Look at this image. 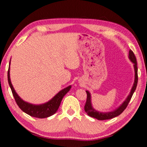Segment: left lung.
Wrapping results in <instances>:
<instances>
[{"label": "left lung", "mask_w": 147, "mask_h": 147, "mask_svg": "<svg viewBox=\"0 0 147 147\" xmlns=\"http://www.w3.org/2000/svg\"><path fill=\"white\" fill-rule=\"evenodd\" d=\"M129 58L131 60L132 62H133L134 64V71H135V79H134V83L132 88L131 92L129 94L127 99L123 102L122 104L120 105L119 108H117L115 110L111 112H107V113H102V112H99L96 111L95 109H94L92 106L91 105V98H90V94L89 93L88 91H86L87 93V100H86V103L85 105V111L89 116L91 117L95 118L97 120H108L113 119L114 117H116L119 116V115L121 114L122 112L125 110V109L127 108V106L129 104V101L131 99L132 96L135 90H136L137 87V83H138V67H137V61L136 58L135 57L133 51L131 50H129Z\"/></svg>", "instance_id": "8db88e82"}]
</instances>
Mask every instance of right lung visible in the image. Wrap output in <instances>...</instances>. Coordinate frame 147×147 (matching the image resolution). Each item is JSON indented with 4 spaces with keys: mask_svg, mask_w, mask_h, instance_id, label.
Wrapping results in <instances>:
<instances>
[{
    "mask_svg": "<svg viewBox=\"0 0 147 147\" xmlns=\"http://www.w3.org/2000/svg\"><path fill=\"white\" fill-rule=\"evenodd\" d=\"M7 80L9 85L11 91H12L14 98L15 99L16 104L18 105L19 108L23 111L28 115H29L34 117L39 118V119H43V118L50 117L55 113L56 111L58 110L62 98L69 91L70 88H71V86L70 85L69 87L64 88L61 91H60L56 96H55L50 100H49L48 102L45 103V104L40 105H34L30 104V103H28L27 102H25L16 94L11 82L9 75V67L7 71Z\"/></svg>",
    "mask_w": 147,
    "mask_h": 147,
    "instance_id": "add662e5",
    "label": "right lung"
}]
</instances>
